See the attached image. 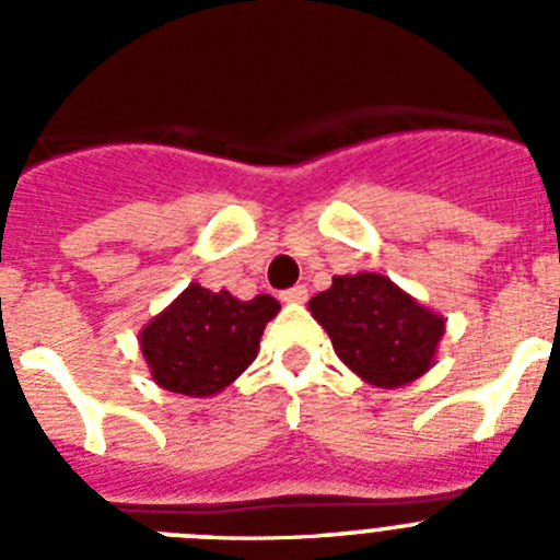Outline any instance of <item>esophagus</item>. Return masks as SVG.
<instances>
[{"instance_id": "obj_1", "label": "esophagus", "mask_w": 560, "mask_h": 560, "mask_svg": "<svg viewBox=\"0 0 560 560\" xmlns=\"http://www.w3.org/2000/svg\"><path fill=\"white\" fill-rule=\"evenodd\" d=\"M280 300L283 303H305L308 300V289L305 285H291V289L280 291Z\"/></svg>"}]
</instances>
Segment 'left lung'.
Segmentation results:
<instances>
[{
  "mask_svg": "<svg viewBox=\"0 0 560 560\" xmlns=\"http://www.w3.org/2000/svg\"><path fill=\"white\" fill-rule=\"evenodd\" d=\"M311 314L328 330L334 350L373 387H404L427 373L446 330L443 316L415 303L384 275L334 277L311 296Z\"/></svg>",
  "mask_w": 560,
  "mask_h": 560,
  "instance_id": "8db88e82",
  "label": "left lung"
}]
</instances>
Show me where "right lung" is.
Segmentation results:
<instances>
[{
  "instance_id": "obj_1",
  "label": "right lung",
  "mask_w": 560,
  "mask_h": 560,
  "mask_svg": "<svg viewBox=\"0 0 560 560\" xmlns=\"http://www.w3.org/2000/svg\"><path fill=\"white\" fill-rule=\"evenodd\" d=\"M277 311L280 303L269 294L241 303L230 291L190 283L140 334L153 381L192 398L221 393L255 361L266 323Z\"/></svg>"
}]
</instances>
